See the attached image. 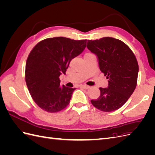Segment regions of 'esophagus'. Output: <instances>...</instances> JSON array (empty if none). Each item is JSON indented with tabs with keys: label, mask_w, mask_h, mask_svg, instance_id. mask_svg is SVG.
I'll use <instances>...</instances> for the list:
<instances>
[{
	"label": "esophagus",
	"mask_w": 155,
	"mask_h": 155,
	"mask_svg": "<svg viewBox=\"0 0 155 155\" xmlns=\"http://www.w3.org/2000/svg\"><path fill=\"white\" fill-rule=\"evenodd\" d=\"M80 87H81V88H84V89H88V88H90V86H88V85H81Z\"/></svg>",
	"instance_id": "obj_1"
}]
</instances>
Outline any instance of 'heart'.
<instances>
[{"mask_svg": "<svg viewBox=\"0 0 155 155\" xmlns=\"http://www.w3.org/2000/svg\"><path fill=\"white\" fill-rule=\"evenodd\" d=\"M86 55V54H85Z\"/></svg>", "mask_w": 155, "mask_h": 155, "instance_id": "1", "label": "heart"}]
</instances>
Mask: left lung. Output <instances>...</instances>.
Listing matches in <instances>:
<instances>
[{
  "mask_svg": "<svg viewBox=\"0 0 155 155\" xmlns=\"http://www.w3.org/2000/svg\"><path fill=\"white\" fill-rule=\"evenodd\" d=\"M87 47L97 56L100 70L109 79L108 87L100 88V96L96 100H92V104L104 112L120 109L137 87V58L127 45L112 37L88 40Z\"/></svg>",
  "mask_w": 155,
  "mask_h": 155,
  "instance_id": "1",
  "label": "left lung"
}]
</instances>
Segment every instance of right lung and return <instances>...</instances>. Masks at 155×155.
<instances>
[{
	"label": "right lung",
	"instance_id": "add662e5",
	"mask_svg": "<svg viewBox=\"0 0 155 155\" xmlns=\"http://www.w3.org/2000/svg\"><path fill=\"white\" fill-rule=\"evenodd\" d=\"M87 40L63 37L40 41L32 49L26 63L25 79L35 104L48 112H57L70 103L75 88L60 87L59 76L70 62L86 47Z\"/></svg>",
	"mask_w": 155,
	"mask_h": 155
}]
</instances>
